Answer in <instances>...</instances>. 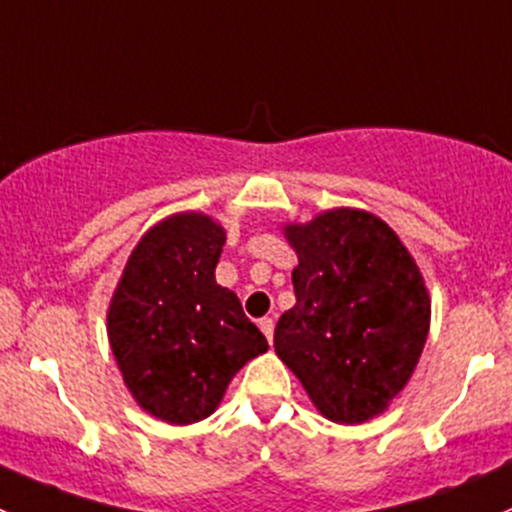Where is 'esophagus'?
Segmentation results:
<instances>
[{
    "instance_id": "obj_1",
    "label": "esophagus",
    "mask_w": 512,
    "mask_h": 512,
    "mask_svg": "<svg viewBox=\"0 0 512 512\" xmlns=\"http://www.w3.org/2000/svg\"><path fill=\"white\" fill-rule=\"evenodd\" d=\"M258 328H261V333L268 337V342H273V328H276V325H273L271 318H261V320H258Z\"/></svg>"
}]
</instances>
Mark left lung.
I'll use <instances>...</instances> for the list:
<instances>
[{
    "mask_svg": "<svg viewBox=\"0 0 512 512\" xmlns=\"http://www.w3.org/2000/svg\"><path fill=\"white\" fill-rule=\"evenodd\" d=\"M283 234L298 266L276 355L320 414L362 424L387 409L419 362L431 323L424 276L399 236L362 209H328Z\"/></svg>",
    "mask_w": 512,
    "mask_h": 512,
    "instance_id": "1",
    "label": "left lung"
}]
</instances>
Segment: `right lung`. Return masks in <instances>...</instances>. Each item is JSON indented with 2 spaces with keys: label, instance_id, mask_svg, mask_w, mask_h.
I'll return each mask as SVG.
<instances>
[{
  "label": "right lung",
  "instance_id": "right-lung-1",
  "mask_svg": "<svg viewBox=\"0 0 512 512\" xmlns=\"http://www.w3.org/2000/svg\"><path fill=\"white\" fill-rule=\"evenodd\" d=\"M226 231L207 214L162 219L138 241L108 308V340L135 402L167 424L219 407L249 360L268 350L239 298L214 278Z\"/></svg>",
  "mask_w": 512,
  "mask_h": 512
}]
</instances>
